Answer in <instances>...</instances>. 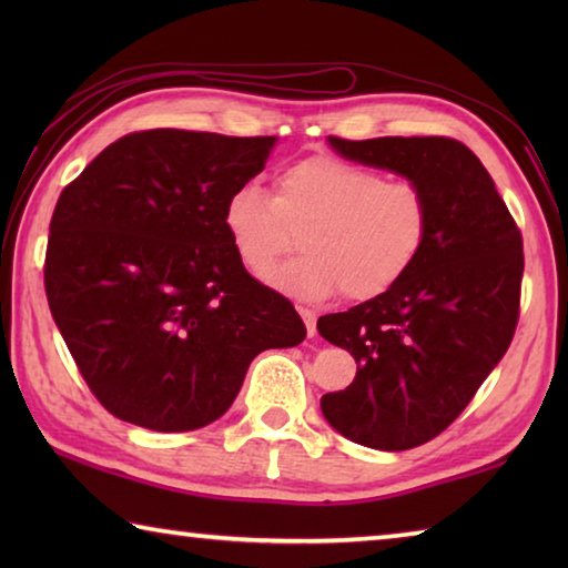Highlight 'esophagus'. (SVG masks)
<instances>
[{"mask_svg": "<svg viewBox=\"0 0 568 568\" xmlns=\"http://www.w3.org/2000/svg\"><path fill=\"white\" fill-rule=\"evenodd\" d=\"M297 313H301V318L305 321V328H307V335H313L318 333V328H315V313L313 311H307V307H297Z\"/></svg>", "mask_w": 568, "mask_h": 568, "instance_id": "34e87169", "label": "esophagus"}]
</instances>
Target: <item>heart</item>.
<instances>
[{
    "instance_id": "heart-1",
    "label": "heart",
    "mask_w": 568,
    "mask_h": 568,
    "mask_svg": "<svg viewBox=\"0 0 568 568\" xmlns=\"http://www.w3.org/2000/svg\"><path fill=\"white\" fill-rule=\"evenodd\" d=\"M223 225L250 271H262L302 233L304 253L261 273L275 291L321 301L343 287L376 297L398 285L423 253L430 210L410 180L341 158H311L285 168L275 197L257 182L230 192Z\"/></svg>"
}]
</instances>
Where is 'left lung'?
Wrapping results in <instances>:
<instances>
[{
  "label": "left lung",
  "instance_id": "1",
  "mask_svg": "<svg viewBox=\"0 0 568 568\" xmlns=\"http://www.w3.org/2000/svg\"><path fill=\"white\" fill-rule=\"evenodd\" d=\"M341 158L423 190L430 230L390 291L323 315L318 333L358 371L325 393V420L353 444L406 450L458 418L511 345L524 275L521 233L480 160L448 138H328Z\"/></svg>",
  "mask_w": 568,
  "mask_h": 568
}]
</instances>
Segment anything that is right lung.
Segmentation results:
<instances>
[{
  "label": "right lung",
  "instance_id": "1",
  "mask_svg": "<svg viewBox=\"0 0 568 568\" xmlns=\"http://www.w3.org/2000/svg\"><path fill=\"white\" fill-rule=\"evenodd\" d=\"M275 138L148 130L57 200L44 287L90 390L120 420L182 434L233 406L257 353L303 343L291 301L250 277L223 225Z\"/></svg>",
  "mask_w": 568,
  "mask_h": 568
}]
</instances>
